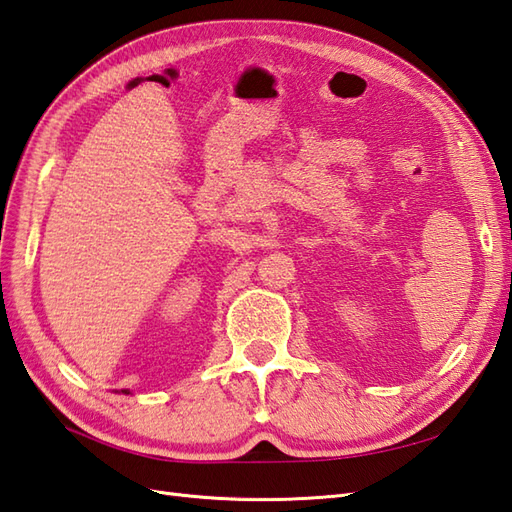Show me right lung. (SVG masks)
<instances>
[{
  "label": "right lung",
  "mask_w": 512,
  "mask_h": 512,
  "mask_svg": "<svg viewBox=\"0 0 512 512\" xmlns=\"http://www.w3.org/2000/svg\"><path fill=\"white\" fill-rule=\"evenodd\" d=\"M121 393H126V395H128V393H130V391H128V389H123V391H121Z\"/></svg>",
  "instance_id": "right-lung-1"
}]
</instances>
